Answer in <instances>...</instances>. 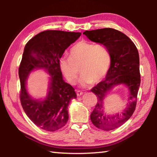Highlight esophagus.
<instances>
[{
	"mask_svg": "<svg viewBox=\"0 0 157 157\" xmlns=\"http://www.w3.org/2000/svg\"><path fill=\"white\" fill-rule=\"evenodd\" d=\"M76 94L78 96H80L82 94H83V92H82L81 91H79V90H77L76 91Z\"/></svg>",
	"mask_w": 157,
	"mask_h": 157,
	"instance_id": "obj_1",
	"label": "esophagus"
}]
</instances>
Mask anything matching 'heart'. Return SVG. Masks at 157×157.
Instances as JSON below:
<instances>
[{
	"mask_svg": "<svg viewBox=\"0 0 157 157\" xmlns=\"http://www.w3.org/2000/svg\"><path fill=\"white\" fill-rule=\"evenodd\" d=\"M70 57L59 60V67L69 83L75 84L79 75V84L86 86L97 84L107 75L111 63V56L105 45L88 41L77 43L71 50Z\"/></svg>",
	"mask_w": 157,
	"mask_h": 157,
	"instance_id": "b5f03b06",
	"label": "heart"
}]
</instances>
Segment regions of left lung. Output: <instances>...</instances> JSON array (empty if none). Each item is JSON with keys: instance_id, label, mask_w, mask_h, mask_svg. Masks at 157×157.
Returning <instances> with one entry per match:
<instances>
[{"instance_id": "obj_1", "label": "left lung", "mask_w": 157, "mask_h": 157, "mask_svg": "<svg viewBox=\"0 0 157 157\" xmlns=\"http://www.w3.org/2000/svg\"><path fill=\"white\" fill-rule=\"evenodd\" d=\"M83 34L91 41L105 45L110 53V67L105 79L91 90L97 96L98 102L90 116L95 127L104 131H110L128 121L136 109L140 84L139 52L128 36L115 29L86 30ZM118 84H124L128 88V103L123 113L113 116L107 115L104 111V98Z\"/></svg>"}]
</instances>
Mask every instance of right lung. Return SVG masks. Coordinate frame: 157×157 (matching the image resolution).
Instances as JSON below:
<instances>
[{
    "label": "right lung",
    "mask_w": 157,
    "mask_h": 157,
    "mask_svg": "<svg viewBox=\"0 0 157 157\" xmlns=\"http://www.w3.org/2000/svg\"><path fill=\"white\" fill-rule=\"evenodd\" d=\"M80 35L74 32L46 30L33 37L25 46L18 68L21 103L28 118L46 131H57L68 120V106L77 95L73 87L63 79L59 60L65 50ZM37 69H44L51 75L44 100L33 99L26 89L29 75Z\"/></svg>",
    "instance_id": "obj_1"
}]
</instances>
